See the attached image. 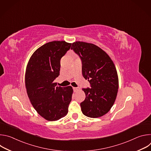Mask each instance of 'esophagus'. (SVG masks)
<instances>
[{
    "instance_id": "1",
    "label": "esophagus",
    "mask_w": 151,
    "mask_h": 151,
    "mask_svg": "<svg viewBox=\"0 0 151 151\" xmlns=\"http://www.w3.org/2000/svg\"><path fill=\"white\" fill-rule=\"evenodd\" d=\"M73 90L74 91V92H76L77 91H78L79 88H76V87H73Z\"/></svg>"
}]
</instances>
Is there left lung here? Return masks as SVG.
I'll return each mask as SVG.
<instances>
[{
  "instance_id": "8db88e82",
  "label": "left lung",
  "mask_w": 151,
  "mask_h": 151,
  "mask_svg": "<svg viewBox=\"0 0 151 151\" xmlns=\"http://www.w3.org/2000/svg\"><path fill=\"white\" fill-rule=\"evenodd\" d=\"M71 50L79 57L83 77L90 84V88H82L86 97L80 103L82 112L88 117H100L109 111L117 96L116 68L109 56L93 44L78 41Z\"/></svg>"
}]
</instances>
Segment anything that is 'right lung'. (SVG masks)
<instances>
[{"mask_svg": "<svg viewBox=\"0 0 151 151\" xmlns=\"http://www.w3.org/2000/svg\"><path fill=\"white\" fill-rule=\"evenodd\" d=\"M71 45L65 41L47 43L33 54L27 64V95L35 110L48 121H57L68 113L73 89L57 87L54 81L60 75V60Z\"/></svg>", "mask_w": 151, "mask_h": 151, "instance_id": "right-lung-1", "label": "right lung"}]
</instances>
